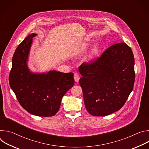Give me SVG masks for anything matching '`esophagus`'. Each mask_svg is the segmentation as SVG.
Segmentation results:
<instances>
[{"label":"esophagus","mask_w":149,"mask_h":149,"mask_svg":"<svg viewBox=\"0 0 149 149\" xmlns=\"http://www.w3.org/2000/svg\"><path fill=\"white\" fill-rule=\"evenodd\" d=\"M74 78L75 81L76 82H78L79 81V79L80 77H79V75L78 73H75L74 75Z\"/></svg>","instance_id":"1"}]
</instances>
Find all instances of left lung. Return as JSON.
<instances>
[{"instance_id":"left-lung-1","label":"left lung","mask_w":149,"mask_h":149,"mask_svg":"<svg viewBox=\"0 0 149 149\" xmlns=\"http://www.w3.org/2000/svg\"><path fill=\"white\" fill-rule=\"evenodd\" d=\"M84 104L92 116H105L122 108L134 84V58L124 42L112 45L100 56L79 67Z\"/></svg>"}]
</instances>
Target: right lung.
<instances>
[{
	"label": "right lung",
	"mask_w": 149,
	"mask_h": 149,
	"mask_svg": "<svg viewBox=\"0 0 149 149\" xmlns=\"http://www.w3.org/2000/svg\"><path fill=\"white\" fill-rule=\"evenodd\" d=\"M28 36L18 45L12 58L9 84L20 105L28 113L39 117H51L58 111L61 100L74 84V73L51 71L33 74L26 61L32 38Z\"/></svg>",
	"instance_id": "1"
}]
</instances>
